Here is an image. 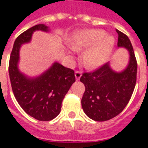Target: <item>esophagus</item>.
<instances>
[{
    "label": "esophagus",
    "mask_w": 148,
    "mask_h": 148,
    "mask_svg": "<svg viewBox=\"0 0 148 148\" xmlns=\"http://www.w3.org/2000/svg\"><path fill=\"white\" fill-rule=\"evenodd\" d=\"M81 77H82V72L78 71H75V77H76V79L79 80Z\"/></svg>",
    "instance_id": "obj_1"
}]
</instances>
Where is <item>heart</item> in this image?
I'll return each instance as SVG.
<instances>
[{
	"mask_svg": "<svg viewBox=\"0 0 148 148\" xmlns=\"http://www.w3.org/2000/svg\"><path fill=\"white\" fill-rule=\"evenodd\" d=\"M70 45L76 51L86 49L83 55L84 61L90 67H98L111 57L115 39L111 35H106L101 29H87L75 34Z\"/></svg>",
	"mask_w": 148,
	"mask_h": 148,
	"instance_id": "b5f03b06",
	"label": "heart"
}]
</instances>
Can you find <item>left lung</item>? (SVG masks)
Instances as JSON below:
<instances>
[{"mask_svg":"<svg viewBox=\"0 0 148 148\" xmlns=\"http://www.w3.org/2000/svg\"><path fill=\"white\" fill-rule=\"evenodd\" d=\"M116 32L117 47L129 53L127 66L116 71L107 62L93 72L84 73L80 78L86 87L82 106L93 121H109L120 114L129 101L136 82L137 62L132 42L125 34L119 30Z\"/></svg>","mask_w":148,"mask_h":148,"instance_id":"obj_1","label":"left lung"}]
</instances>
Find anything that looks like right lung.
I'll list each match as a JSON object with an SVG mask.
<instances>
[{
    "label": "right lung",
    "mask_w": 148,
    "mask_h": 148,
    "mask_svg": "<svg viewBox=\"0 0 148 148\" xmlns=\"http://www.w3.org/2000/svg\"><path fill=\"white\" fill-rule=\"evenodd\" d=\"M36 31L48 32L45 24H37L21 34L15 40L9 59L8 73L16 99L24 111L38 121H48L61 111L62 102L75 82L74 71L55 62L43 73L29 77L19 69L20 49L32 40Z\"/></svg>",
    "instance_id": "right-lung-1"
}]
</instances>
